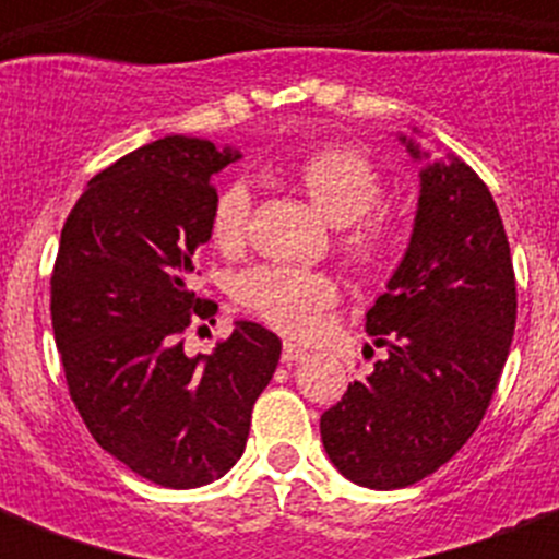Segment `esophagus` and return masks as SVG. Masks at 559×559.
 Instances as JSON below:
<instances>
[{
	"mask_svg": "<svg viewBox=\"0 0 559 559\" xmlns=\"http://www.w3.org/2000/svg\"><path fill=\"white\" fill-rule=\"evenodd\" d=\"M307 357V350L305 348H298V345H293V342H284V348H281V359L284 362H298V359H305Z\"/></svg>",
	"mask_w": 559,
	"mask_h": 559,
	"instance_id": "1",
	"label": "esophagus"
}]
</instances>
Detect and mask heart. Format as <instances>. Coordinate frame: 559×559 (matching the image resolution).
I'll return each mask as SVG.
<instances>
[{"instance_id": "heart-1", "label": "heart", "mask_w": 559, "mask_h": 559, "mask_svg": "<svg viewBox=\"0 0 559 559\" xmlns=\"http://www.w3.org/2000/svg\"><path fill=\"white\" fill-rule=\"evenodd\" d=\"M293 179L324 217L340 226L336 246L350 270L377 275L400 252L394 219L371 211L382 197V177L357 147L333 144L307 153L293 165ZM252 193L243 182H226L209 209V240L219 254H240L249 240ZM237 305L287 336H310L324 310L340 301V284L331 272L263 263L235 281Z\"/></svg>"}]
</instances>
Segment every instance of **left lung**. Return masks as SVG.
<instances>
[{"label":"left lung","mask_w":559,"mask_h":559,"mask_svg":"<svg viewBox=\"0 0 559 559\" xmlns=\"http://www.w3.org/2000/svg\"><path fill=\"white\" fill-rule=\"evenodd\" d=\"M406 147L420 159L415 144ZM366 328L389 357L324 412L322 441L345 478L397 490L432 476L476 432L516 328L502 217L476 170L455 156L420 170L406 258Z\"/></svg>","instance_id":"8db88e82"}]
</instances>
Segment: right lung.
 Here are the masks:
<instances>
[{
    "label": "right lung",
    "mask_w": 559,
    "mask_h": 559,
    "mask_svg": "<svg viewBox=\"0 0 559 559\" xmlns=\"http://www.w3.org/2000/svg\"><path fill=\"white\" fill-rule=\"evenodd\" d=\"M235 159L188 135L121 156L69 211L51 272V328L83 424L133 473L177 490L235 467L281 357L254 322L214 354H186L182 333L217 313L191 289L193 252L209 240L211 177Z\"/></svg>",
    "instance_id": "1"
}]
</instances>
